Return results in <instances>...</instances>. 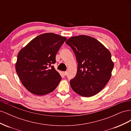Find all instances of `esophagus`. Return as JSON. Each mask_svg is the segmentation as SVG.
<instances>
[{
  "label": "esophagus",
  "mask_w": 131,
  "mask_h": 131,
  "mask_svg": "<svg viewBox=\"0 0 131 131\" xmlns=\"http://www.w3.org/2000/svg\"><path fill=\"white\" fill-rule=\"evenodd\" d=\"M63 75H64V76H66V75L67 74V72H63Z\"/></svg>",
  "instance_id": "esophagus-1"
}]
</instances>
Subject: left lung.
I'll use <instances>...</instances> for the list:
<instances>
[{
  "instance_id": "left-lung-1",
  "label": "left lung",
  "mask_w": 131,
  "mask_h": 131,
  "mask_svg": "<svg viewBox=\"0 0 131 131\" xmlns=\"http://www.w3.org/2000/svg\"><path fill=\"white\" fill-rule=\"evenodd\" d=\"M75 53L78 70L70 81L75 92L83 97L96 94L104 88L112 76L114 63L110 51L94 38L79 35L66 42Z\"/></svg>"
}]
</instances>
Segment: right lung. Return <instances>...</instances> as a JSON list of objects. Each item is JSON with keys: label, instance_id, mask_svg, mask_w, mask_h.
<instances>
[{"label": "right lung", "instance_id": "obj_1", "mask_svg": "<svg viewBox=\"0 0 131 131\" xmlns=\"http://www.w3.org/2000/svg\"><path fill=\"white\" fill-rule=\"evenodd\" d=\"M66 38L52 33L35 37L19 51L16 70L22 84L31 93L48 94L57 88L61 77L52 64Z\"/></svg>", "mask_w": 131, "mask_h": 131}]
</instances>
